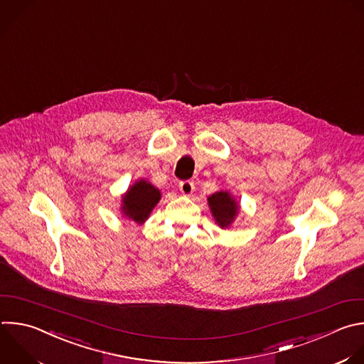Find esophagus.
Here are the masks:
<instances>
[{
	"label": "esophagus",
	"instance_id": "esophagus-1",
	"mask_svg": "<svg viewBox=\"0 0 364 364\" xmlns=\"http://www.w3.org/2000/svg\"><path fill=\"white\" fill-rule=\"evenodd\" d=\"M180 187V191L184 194V196H190L193 191H194V183L190 181V180H184L178 184Z\"/></svg>",
	"mask_w": 364,
	"mask_h": 364
}]
</instances>
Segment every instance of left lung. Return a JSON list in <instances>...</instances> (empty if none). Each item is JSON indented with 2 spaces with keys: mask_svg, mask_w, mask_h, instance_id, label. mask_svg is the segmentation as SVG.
I'll return each mask as SVG.
<instances>
[{
  "mask_svg": "<svg viewBox=\"0 0 364 364\" xmlns=\"http://www.w3.org/2000/svg\"><path fill=\"white\" fill-rule=\"evenodd\" d=\"M208 205L211 208V213L215 221L221 228L231 224L238 208L235 201L231 198V196L227 191L214 193L211 197H208Z\"/></svg>",
  "mask_w": 364,
  "mask_h": 364,
  "instance_id": "1",
  "label": "left lung"
}]
</instances>
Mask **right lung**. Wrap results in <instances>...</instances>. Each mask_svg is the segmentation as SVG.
Listing matches in <instances>:
<instances>
[{
  "instance_id": "1",
  "label": "right lung",
  "mask_w": 364,
  "mask_h": 364,
  "mask_svg": "<svg viewBox=\"0 0 364 364\" xmlns=\"http://www.w3.org/2000/svg\"><path fill=\"white\" fill-rule=\"evenodd\" d=\"M160 197L161 194L154 186L141 180L136 183L123 198V211L134 221L143 223L150 215Z\"/></svg>"
}]
</instances>
